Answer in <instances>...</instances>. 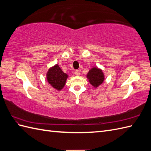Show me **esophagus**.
I'll return each mask as SVG.
<instances>
[{"label": "esophagus", "mask_w": 151, "mask_h": 151, "mask_svg": "<svg viewBox=\"0 0 151 151\" xmlns=\"http://www.w3.org/2000/svg\"><path fill=\"white\" fill-rule=\"evenodd\" d=\"M75 73V75L76 76H79L80 74V70H76Z\"/></svg>", "instance_id": "1"}]
</instances>
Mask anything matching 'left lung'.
Here are the masks:
<instances>
[{"mask_svg": "<svg viewBox=\"0 0 151 151\" xmlns=\"http://www.w3.org/2000/svg\"><path fill=\"white\" fill-rule=\"evenodd\" d=\"M87 76L89 78L90 83L96 87L100 86L104 80V75L102 71L96 68L91 69Z\"/></svg>", "mask_w": 151, "mask_h": 151, "instance_id": "left-lung-1", "label": "left lung"}]
</instances>
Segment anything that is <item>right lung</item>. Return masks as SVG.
<instances>
[{
    "instance_id": "add662e5",
    "label": "right lung",
    "mask_w": 151,
    "mask_h": 151,
    "mask_svg": "<svg viewBox=\"0 0 151 151\" xmlns=\"http://www.w3.org/2000/svg\"><path fill=\"white\" fill-rule=\"evenodd\" d=\"M68 77V75L63 72L57 64L49 69L47 73V79L49 83L58 91L64 87Z\"/></svg>"
}]
</instances>
